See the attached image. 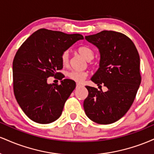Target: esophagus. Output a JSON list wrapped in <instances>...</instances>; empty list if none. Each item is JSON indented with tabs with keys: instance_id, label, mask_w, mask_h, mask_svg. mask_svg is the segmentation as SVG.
Masks as SVG:
<instances>
[{
	"instance_id": "1",
	"label": "esophagus",
	"mask_w": 154,
	"mask_h": 154,
	"mask_svg": "<svg viewBox=\"0 0 154 154\" xmlns=\"http://www.w3.org/2000/svg\"><path fill=\"white\" fill-rule=\"evenodd\" d=\"M80 86H82V84H80V83H77V88L80 87Z\"/></svg>"
}]
</instances>
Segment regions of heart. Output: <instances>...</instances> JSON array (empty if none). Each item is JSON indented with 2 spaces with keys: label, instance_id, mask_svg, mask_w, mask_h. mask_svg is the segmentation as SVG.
Returning <instances> with one entry per match:
<instances>
[{
  "label": "heart",
  "instance_id": "heart-1",
  "mask_svg": "<svg viewBox=\"0 0 154 154\" xmlns=\"http://www.w3.org/2000/svg\"><path fill=\"white\" fill-rule=\"evenodd\" d=\"M77 52L82 56L87 61H91L94 57V51L93 49L88 46H81L77 49ZM61 61L62 65L66 66L69 63V54L67 51H64L61 56ZM88 76L86 72L72 71L68 73L69 78L77 82H82Z\"/></svg>",
  "mask_w": 154,
  "mask_h": 154
}]
</instances>
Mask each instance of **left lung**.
I'll return each instance as SVG.
<instances>
[{"label": "left lung", "mask_w": 154, "mask_h": 154, "mask_svg": "<svg viewBox=\"0 0 154 154\" xmlns=\"http://www.w3.org/2000/svg\"><path fill=\"white\" fill-rule=\"evenodd\" d=\"M85 39L98 48L100 55L99 69L91 80L108 91L86 86L85 112L94 122L114 123L131 107L140 85L139 54L133 42L118 32L103 30Z\"/></svg>", "instance_id": "left-lung-1"}]
</instances>
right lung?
<instances>
[{
	"mask_svg": "<svg viewBox=\"0 0 154 154\" xmlns=\"http://www.w3.org/2000/svg\"><path fill=\"white\" fill-rule=\"evenodd\" d=\"M83 38L80 34L40 29L18 49L13 61L14 93L19 106L31 120L49 124L61 115L76 83L62 79V74L58 72L63 68L61 56ZM56 75L60 76L61 84H47L48 77Z\"/></svg>",
	"mask_w": 154,
	"mask_h": 154,
	"instance_id": "1",
	"label": "right lung"
}]
</instances>
